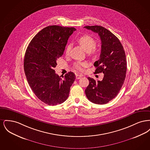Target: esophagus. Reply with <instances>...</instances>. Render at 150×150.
I'll list each match as a JSON object with an SVG mask.
<instances>
[{"label": "esophagus", "instance_id": "1", "mask_svg": "<svg viewBox=\"0 0 150 150\" xmlns=\"http://www.w3.org/2000/svg\"><path fill=\"white\" fill-rule=\"evenodd\" d=\"M82 77V75H76V79H79L81 78Z\"/></svg>", "mask_w": 150, "mask_h": 150}]
</instances>
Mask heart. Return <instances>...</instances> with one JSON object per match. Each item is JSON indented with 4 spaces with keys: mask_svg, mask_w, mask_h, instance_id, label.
I'll list each match as a JSON object with an SVG mask.
<instances>
[{
    "mask_svg": "<svg viewBox=\"0 0 150 150\" xmlns=\"http://www.w3.org/2000/svg\"><path fill=\"white\" fill-rule=\"evenodd\" d=\"M79 44L87 52L89 55L94 54L97 52V48L95 46L96 41L93 38L88 35L81 36L77 39ZM71 50V45L68 44L65 48V54L69 55ZM88 64L86 62L77 61L74 64V68L79 71L82 72L84 70V69L87 67Z\"/></svg>",
    "mask_w": 150,
    "mask_h": 150,
    "instance_id": "obj_1",
    "label": "heart"
}]
</instances>
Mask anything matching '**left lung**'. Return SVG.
I'll return each mask as SVG.
<instances>
[{
	"label": "left lung",
	"mask_w": 150,
	"mask_h": 150,
	"mask_svg": "<svg viewBox=\"0 0 150 150\" xmlns=\"http://www.w3.org/2000/svg\"><path fill=\"white\" fill-rule=\"evenodd\" d=\"M84 28L97 33L101 40L100 59L94 66V74L103 73L102 80L96 81L88 77L86 96L91 102L103 105L114 99L124 83L127 72L125 53L119 39L111 31L100 26H86Z\"/></svg>",
	"instance_id": "obj_1"
}]
</instances>
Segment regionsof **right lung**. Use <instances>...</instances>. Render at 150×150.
Instances as JSON below:
<instances>
[{
	"label": "right lung",
	"mask_w": 150,
	"mask_h": 150,
	"mask_svg": "<svg viewBox=\"0 0 150 150\" xmlns=\"http://www.w3.org/2000/svg\"><path fill=\"white\" fill-rule=\"evenodd\" d=\"M75 30L57 25L47 26L33 38L26 50L23 66L29 86L39 100L50 106L67 100L76 79L72 72L61 78L54 70L69 38Z\"/></svg>",
	"instance_id": "obj_1"
}]
</instances>
